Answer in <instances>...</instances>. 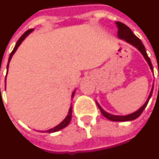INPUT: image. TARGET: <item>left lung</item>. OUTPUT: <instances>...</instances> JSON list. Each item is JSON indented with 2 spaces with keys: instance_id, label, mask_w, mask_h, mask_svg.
<instances>
[{
  "instance_id": "left-lung-1",
  "label": "left lung",
  "mask_w": 159,
  "mask_h": 159,
  "mask_svg": "<svg viewBox=\"0 0 159 159\" xmlns=\"http://www.w3.org/2000/svg\"><path fill=\"white\" fill-rule=\"evenodd\" d=\"M116 25H117V27H118V37L120 39H124L125 41H126L127 43H129L131 45H133L134 46H135L136 48L142 53V55L144 56V57L145 58V60L147 61V63L149 64L150 68L151 70L153 71V67H152V62L150 60L149 57L147 55V53H146V51H145V48L144 45L142 44L141 40L139 39L138 37H136L135 35L134 34V33L132 32V30L130 29L129 27L126 25L125 24H123L121 22L117 21L116 22ZM152 91H153V88L152 89V91H151V93H150L149 97L147 99V101H146V102L143 105V106L139 109L136 112H134L133 114H128V115H126V116H117V115H112V114H108V113H107L105 111L103 110L102 108V107L99 105L98 103H97V106L100 108V110L102 112V114L106 117L107 119H108V120H113V121H129V120H135V119H137L140 114H142V112L144 111V109L145 108V107L147 105V103L149 102L150 98H151V96H152Z\"/></svg>"
}]
</instances>
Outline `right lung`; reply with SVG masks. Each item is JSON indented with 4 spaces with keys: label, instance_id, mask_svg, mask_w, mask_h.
Wrapping results in <instances>:
<instances>
[{
    "label": "right lung",
    "instance_id": "1",
    "mask_svg": "<svg viewBox=\"0 0 159 159\" xmlns=\"http://www.w3.org/2000/svg\"><path fill=\"white\" fill-rule=\"evenodd\" d=\"M31 32H33V29H29L28 31H26V32L22 35L21 37L19 39V40L17 41L16 45H15V46H14V50L12 51V52H11V54H10L9 58H8V63H9V61L11 60V58H12V57H13V55H14V53L16 52V50H17L18 47H19V45L21 44L22 41L25 39V38L26 37V36H27ZM7 69H8V64H7ZM5 82H6V79H5ZM74 93H75V92H73V94H72V97H73V95H74ZM71 114H72V107H70V110H69V114L68 115L66 116V118L64 119V120L61 122L59 125H57V126H55V127H53V128H52V129L47 130V131H45V132H46V133H55V132H57V131H59V130L63 129V128H64V127H66V126L69 125V123H70V120H71ZM43 133H44V132H43Z\"/></svg>",
    "mask_w": 159,
    "mask_h": 159
}]
</instances>
